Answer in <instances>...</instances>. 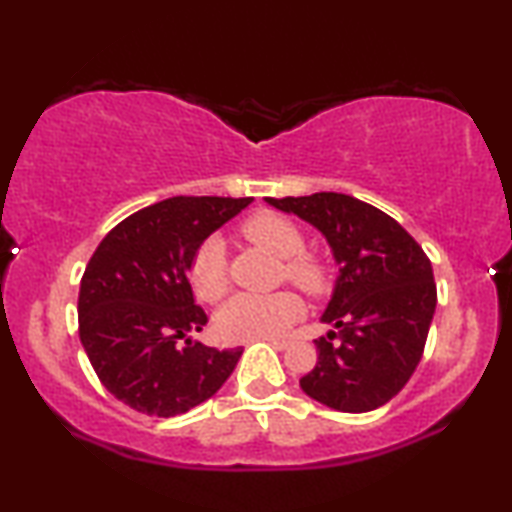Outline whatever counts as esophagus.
<instances>
[{"instance_id":"1","label":"esophagus","mask_w":512,"mask_h":512,"mask_svg":"<svg viewBox=\"0 0 512 512\" xmlns=\"http://www.w3.org/2000/svg\"><path fill=\"white\" fill-rule=\"evenodd\" d=\"M265 342H270L272 347H277V349H286L289 347V340H279V338H265Z\"/></svg>"}]
</instances>
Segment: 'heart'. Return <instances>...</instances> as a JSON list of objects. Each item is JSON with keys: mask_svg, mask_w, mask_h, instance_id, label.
Masks as SVG:
<instances>
[{"mask_svg": "<svg viewBox=\"0 0 512 512\" xmlns=\"http://www.w3.org/2000/svg\"><path fill=\"white\" fill-rule=\"evenodd\" d=\"M240 233L251 244L282 258V275L300 291L319 296L328 289V270L319 256L303 251L305 235L284 214L261 209L242 221ZM188 282L195 296L205 303H216L228 291L226 247L219 237H207L193 251L188 263ZM300 300L291 291H277L270 296L237 293L216 314V331L223 340L247 342L275 338L300 317Z\"/></svg>", "mask_w": 512, "mask_h": 512, "instance_id": "1", "label": "heart"}]
</instances>
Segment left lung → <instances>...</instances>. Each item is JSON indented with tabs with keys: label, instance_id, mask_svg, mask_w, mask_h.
<instances>
[{
	"label": "left lung",
	"instance_id": "1",
	"mask_svg": "<svg viewBox=\"0 0 512 512\" xmlns=\"http://www.w3.org/2000/svg\"><path fill=\"white\" fill-rule=\"evenodd\" d=\"M268 202L319 228L340 265L321 317L338 333L314 340L317 366L300 377V387L340 412L389 403L422 361L436 312L429 256L396 219L352 195H289Z\"/></svg>",
	"mask_w": 512,
	"mask_h": 512
}]
</instances>
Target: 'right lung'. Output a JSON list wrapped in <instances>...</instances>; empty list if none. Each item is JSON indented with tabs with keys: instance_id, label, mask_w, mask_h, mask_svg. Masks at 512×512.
I'll use <instances>...</instances> for the list:
<instances>
[{
	"instance_id": "add662e5",
	"label": "right lung",
	"mask_w": 512,
	"mask_h": 512,
	"mask_svg": "<svg viewBox=\"0 0 512 512\" xmlns=\"http://www.w3.org/2000/svg\"><path fill=\"white\" fill-rule=\"evenodd\" d=\"M249 202L167 198L111 228L90 256L79 291V335L100 382L132 410L181 415L212 398L235 370L240 347L216 349L188 338L207 324L188 263Z\"/></svg>"
}]
</instances>
